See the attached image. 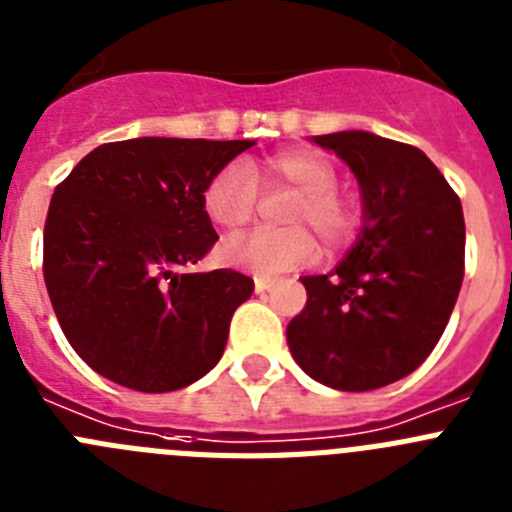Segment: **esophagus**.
Wrapping results in <instances>:
<instances>
[{
    "mask_svg": "<svg viewBox=\"0 0 512 512\" xmlns=\"http://www.w3.org/2000/svg\"><path fill=\"white\" fill-rule=\"evenodd\" d=\"M253 284H256V292H269V289L274 287V284H277V279H274V277H261V274H259V277L253 279Z\"/></svg>",
    "mask_w": 512,
    "mask_h": 512,
    "instance_id": "1",
    "label": "esophagus"
}]
</instances>
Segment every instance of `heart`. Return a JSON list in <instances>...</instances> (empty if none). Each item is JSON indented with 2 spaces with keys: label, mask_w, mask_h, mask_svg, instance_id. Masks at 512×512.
<instances>
[{
  "label": "heart",
  "mask_w": 512,
  "mask_h": 512,
  "mask_svg": "<svg viewBox=\"0 0 512 512\" xmlns=\"http://www.w3.org/2000/svg\"><path fill=\"white\" fill-rule=\"evenodd\" d=\"M264 192L287 189L295 194L282 215L287 230H256L230 238L220 248V259L261 277H277L315 259V241L325 251L348 246L359 233L361 212L338 192V171L315 151L271 153L253 171L241 164H225L212 174L202 192V207L217 228L235 233L246 228Z\"/></svg>",
  "instance_id": "heart-1"
}]
</instances>
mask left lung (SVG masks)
Returning a JSON list of instances; mask_svg holds the SVG:
<instances>
[{
    "label": "left lung",
    "mask_w": 512,
    "mask_h": 512,
    "mask_svg": "<svg viewBox=\"0 0 512 512\" xmlns=\"http://www.w3.org/2000/svg\"><path fill=\"white\" fill-rule=\"evenodd\" d=\"M312 140L359 179L364 230L336 271L302 277L289 351L333 390H377L415 372L446 330L464 279V212L420 148L364 130Z\"/></svg>",
    "instance_id": "1"
}]
</instances>
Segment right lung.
<instances>
[{"mask_svg": "<svg viewBox=\"0 0 512 512\" xmlns=\"http://www.w3.org/2000/svg\"><path fill=\"white\" fill-rule=\"evenodd\" d=\"M253 140L133 138L104 143L53 192L43 277L53 312L94 372L138 392L205 377L253 279L192 274L217 233L202 192Z\"/></svg>", "mask_w": 512, "mask_h": 512, "instance_id": "obj_1", "label": "right lung"}]
</instances>
